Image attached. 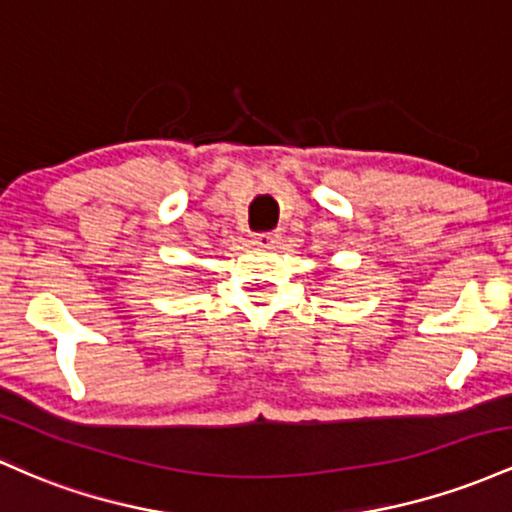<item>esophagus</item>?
<instances>
[{
  "instance_id": "obj_1",
  "label": "esophagus",
  "mask_w": 512,
  "mask_h": 512,
  "mask_svg": "<svg viewBox=\"0 0 512 512\" xmlns=\"http://www.w3.org/2000/svg\"><path fill=\"white\" fill-rule=\"evenodd\" d=\"M278 241H280L278 232H263V234H256V237H254V244H258V246H275Z\"/></svg>"
}]
</instances>
